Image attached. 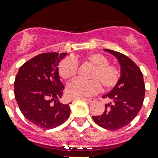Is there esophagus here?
Returning <instances> with one entry per match:
<instances>
[{
	"label": "esophagus",
	"instance_id": "esophagus-1",
	"mask_svg": "<svg viewBox=\"0 0 158 158\" xmlns=\"http://www.w3.org/2000/svg\"><path fill=\"white\" fill-rule=\"evenodd\" d=\"M85 101H87L89 103H93L94 102L96 101V99L95 98H85Z\"/></svg>",
	"mask_w": 158,
	"mask_h": 158
}]
</instances>
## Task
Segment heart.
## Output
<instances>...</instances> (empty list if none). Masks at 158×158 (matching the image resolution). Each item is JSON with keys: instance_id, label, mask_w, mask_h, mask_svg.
<instances>
[{"instance_id": "obj_1", "label": "heart", "mask_w": 158, "mask_h": 158, "mask_svg": "<svg viewBox=\"0 0 158 158\" xmlns=\"http://www.w3.org/2000/svg\"><path fill=\"white\" fill-rule=\"evenodd\" d=\"M92 67L88 74L89 80L74 79L68 84L66 94L69 98H86L99 92L101 86L104 90L112 89L120 81L121 71L115 64H110L107 57L101 53H91L83 58ZM76 60L65 58L60 62L58 73L64 80H69L76 74Z\"/></svg>"}]
</instances>
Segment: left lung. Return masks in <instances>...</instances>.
Instances as JSON below:
<instances>
[{"instance_id":"left-lung-1","label":"left lung","mask_w":158,"mask_h":158,"mask_svg":"<svg viewBox=\"0 0 158 158\" xmlns=\"http://www.w3.org/2000/svg\"><path fill=\"white\" fill-rule=\"evenodd\" d=\"M106 52L115 56L120 65V81L110 93L102 96L110 100L104 112L93 119L101 127L117 130L130 124L140 110L144 100L145 85L143 73L132 60L124 54L110 49Z\"/></svg>"}]
</instances>
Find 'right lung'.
I'll return each mask as SVG.
<instances>
[{
    "mask_svg": "<svg viewBox=\"0 0 158 158\" xmlns=\"http://www.w3.org/2000/svg\"><path fill=\"white\" fill-rule=\"evenodd\" d=\"M66 53L38 55L21 65L14 83L15 97L23 116L43 129H53L68 119L69 104L59 101L64 86L58 64Z\"/></svg>",
    "mask_w": 158,
    "mask_h": 158,
    "instance_id": "obj_1",
    "label": "right lung"
}]
</instances>
